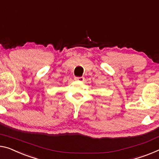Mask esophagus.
<instances>
[{
	"label": "esophagus",
	"mask_w": 159,
	"mask_h": 159,
	"mask_svg": "<svg viewBox=\"0 0 159 159\" xmlns=\"http://www.w3.org/2000/svg\"><path fill=\"white\" fill-rule=\"evenodd\" d=\"M84 78L83 77H75V80L77 82H83L84 81Z\"/></svg>",
	"instance_id": "34e87169"
}]
</instances>
